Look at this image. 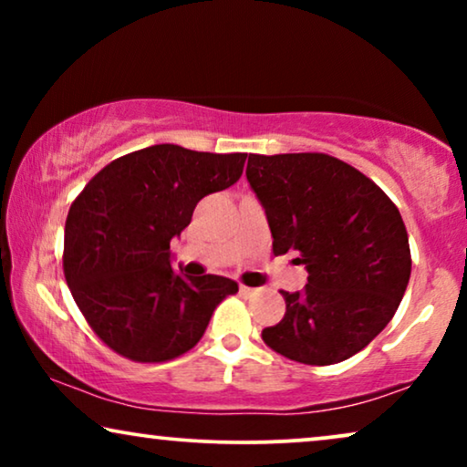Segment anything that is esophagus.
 Instances as JSON below:
<instances>
[{
	"instance_id": "34e87169",
	"label": "esophagus",
	"mask_w": 467,
	"mask_h": 467,
	"mask_svg": "<svg viewBox=\"0 0 467 467\" xmlns=\"http://www.w3.org/2000/svg\"><path fill=\"white\" fill-rule=\"evenodd\" d=\"M240 293L244 297H253V296H259V289H251V286L246 285H240Z\"/></svg>"
}]
</instances>
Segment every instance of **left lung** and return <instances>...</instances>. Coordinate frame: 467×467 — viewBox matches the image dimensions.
Masks as SVG:
<instances>
[{
    "instance_id": "8db88e82",
    "label": "left lung",
    "mask_w": 467,
    "mask_h": 467,
    "mask_svg": "<svg viewBox=\"0 0 467 467\" xmlns=\"http://www.w3.org/2000/svg\"><path fill=\"white\" fill-rule=\"evenodd\" d=\"M246 181L265 210L274 254L297 253L304 291H283L264 342L286 359L331 366L366 348L404 297L412 259L400 210L353 165L323 152L251 155Z\"/></svg>"
}]
</instances>
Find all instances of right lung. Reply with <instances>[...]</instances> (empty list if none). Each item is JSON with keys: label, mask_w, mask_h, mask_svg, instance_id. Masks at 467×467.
Wrapping results in <instances>:
<instances>
[{"label": "right lung", "mask_w": 467, "mask_h": 467, "mask_svg": "<svg viewBox=\"0 0 467 467\" xmlns=\"http://www.w3.org/2000/svg\"><path fill=\"white\" fill-rule=\"evenodd\" d=\"M246 152H197L155 144L114 159L69 208L63 272L74 302L114 353L170 361L202 340L238 283L171 267V238L202 197L240 181Z\"/></svg>", "instance_id": "obj_1"}]
</instances>
